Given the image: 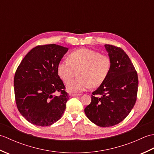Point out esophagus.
Returning <instances> with one entry per match:
<instances>
[{
	"instance_id": "esophagus-1",
	"label": "esophagus",
	"mask_w": 154,
	"mask_h": 154,
	"mask_svg": "<svg viewBox=\"0 0 154 154\" xmlns=\"http://www.w3.org/2000/svg\"><path fill=\"white\" fill-rule=\"evenodd\" d=\"M71 96H72V97H79V96H81V94H75V93H73V94H71Z\"/></svg>"
}]
</instances>
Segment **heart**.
I'll return each mask as SVG.
<instances>
[{
  "instance_id": "heart-1",
  "label": "heart",
  "mask_w": 154,
  "mask_h": 154,
  "mask_svg": "<svg viewBox=\"0 0 154 154\" xmlns=\"http://www.w3.org/2000/svg\"><path fill=\"white\" fill-rule=\"evenodd\" d=\"M112 61L108 55L89 48H79L71 52L68 60L59 62L57 71L65 83H69L77 72V79L67 86L69 93H79L103 84L109 75Z\"/></svg>"
}]
</instances>
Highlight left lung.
<instances>
[{
	"label": "left lung",
	"instance_id": "1",
	"mask_svg": "<svg viewBox=\"0 0 154 154\" xmlns=\"http://www.w3.org/2000/svg\"><path fill=\"white\" fill-rule=\"evenodd\" d=\"M112 61L106 80L93 92L85 113L100 127L116 125L128 115L136 103L138 79L131 60L120 48L106 44Z\"/></svg>",
	"mask_w": 154,
	"mask_h": 154
}]
</instances>
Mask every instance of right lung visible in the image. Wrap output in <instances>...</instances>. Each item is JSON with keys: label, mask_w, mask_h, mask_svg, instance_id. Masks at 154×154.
Returning a JSON list of instances; mask_svg holds the SVG:
<instances>
[{"label": "right lung", "mask_w": 154, "mask_h": 154, "mask_svg": "<svg viewBox=\"0 0 154 154\" xmlns=\"http://www.w3.org/2000/svg\"><path fill=\"white\" fill-rule=\"evenodd\" d=\"M68 50L56 44L38 45L26 55L16 69V106L29 122L48 126L63 116L69 95L57 66ZM56 92L60 94L56 96Z\"/></svg>", "instance_id": "obj_1"}]
</instances>
